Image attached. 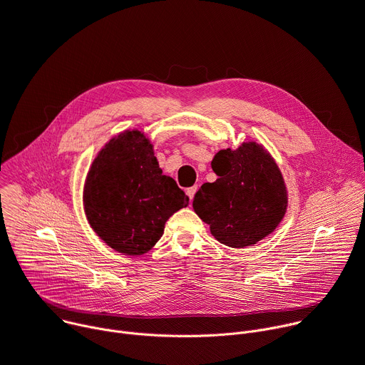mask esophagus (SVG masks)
Instances as JSON below:
<instances>
[{
  "label": "esophagus",
  "instance_id": "34e87169",
  "mask_svg": "<svg viewBox=\"0 0 365 365\" xmlns=\"http://www.w3.org/2000/svg\"><path fill=\"white\" fill-rule=\"evenodd\" d=\"M197 190H198V185H194V187H190V188H187V195L190 197V200H192V198H194V195H195Z\"/></svg>",
  "mask_w": 365,
  "mask_h": 365
}]
</instances>
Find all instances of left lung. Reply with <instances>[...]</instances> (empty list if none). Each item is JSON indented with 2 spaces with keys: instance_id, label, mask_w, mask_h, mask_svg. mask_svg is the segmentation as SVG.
Masks as SVG:
<instances>
[{
  "instance_id": "8db88e82",
  "label": "left lung",
  "mask_w": 365,
  "mask_h": 365,
  "mask_svg": "<svg viewBox=\"0 0 365 365\" xmlns=\"http://www.w3.org/2000/svg\"><path fill=\"white\" fill-rule=\"evenodd\" d=\"M218 175L197 191L192 208L217 241L232 248L257 244L271 234L287 211V187L274 158L254 141L215 154Z\"/></svg>"
}]
</instances>
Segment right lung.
Wrapping results in <instances>:
<instances>
[{
	"instance_id": "right-lung-1",
	"label": "right lung",
	"mask_w": 365,
	"mask_h": 365,
	"mask_svg": "<svg viewBox=\"0 0 365 365\" xmlns=\"http://www.w3.org/2000/svg\"><path fill=\"white\" fill-rule=\"evenodd\" d=\"M83 200L96 234L113 250L134 257L150 251L167 220L188 205V197L163 174L153 144L138 130L121 133L98 153Z\"/></svg>"
}]
</instances>
